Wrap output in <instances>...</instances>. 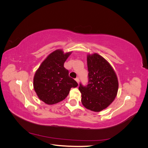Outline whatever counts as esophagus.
<instances>
[{"instance_id":"obj_1","label":"esophagus","mask_w":148,"mask_h":148,"mask_svg":"<svg viewBox=\"0 0 148 148\" xmlns=\"http://www.w3.org/2000/svg\"><path fill=\"white\" fill-rule=\"evenodd\" d=\"M75 80H76V82H77L78 83H79V78L78 77L75 78Z\"/></svg>"}]
</instances>
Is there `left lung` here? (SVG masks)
<instances>
[{
	"label": "left lung",
	"instance_id": "8db88e82",
	"mask_svg": "<svg viewBox=\"0 0 148 148\" xmlns=\"http://www.w3.org/2000/svg\"><path fill=\"white\" fill-rule=\"evenodd\" d=\"M88 84L80 83L82 103L87 109L100 112L107 108L117 95L119 82L114 70L104 57L95 53L87 56Z\"/></svg>",
	"mask_w": 148,
	"mask_h": 148
}]
</instances>
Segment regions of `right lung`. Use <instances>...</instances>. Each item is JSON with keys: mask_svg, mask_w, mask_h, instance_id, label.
<instances>
[{"mask_svg": "<svg viewBox=\"0 0 148 148\" xmlns=\"http://www.w3.org/2000/svg\"><path fill=\"white\" fill-rule=\"evenodd\" d=\"M71 52L64 53L62 49L51 53L36 71L33 78L34 91L39 99L52 105L63 101L71 88L78 86L64 66Z\"/></svg>", "mask_w": 148, "mask_h": 148, "instance_id": "1", "label": "right lung"}]
</instances>
